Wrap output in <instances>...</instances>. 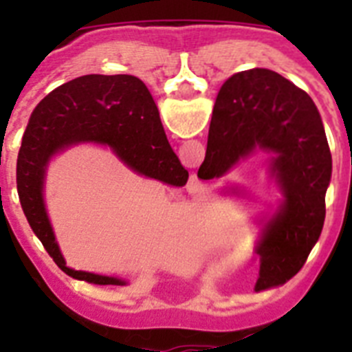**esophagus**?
<instances>
[{
  "label": "esophagus",
  "instance_id": "1",
  "mask_svg": "<svg viewBox=\"0 0 352 352\" xmlns=\"http://www.w3.org/2000/svg\"><path fill=\"white\" fill-rule=\"evenodd\" d=\"M199 190H201V185H199V182L192 179V183L188 185V192H194V194H197Z\"/></svg>",
  "mask_w": 352,
  "mask_h": 352
}]
</instances>
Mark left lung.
Wrapping results in <instances>:
<instances>
[{
  "mask_svg": "<svg viewBox=\"0 0 352 352\" xmlns=\"http://www.w3.org/2000/svg\"><path fill=\"white\" fill-rule=\"evenodd\" d=\"M259 151L270 155V176L282 192L256 248L261 256L256 291H264L285 284L303 268L324 226L331 179V153L316 104L268 68L239 72L223 82L197 176L222 178Z\"/></svg>",
  "mask_w": 352,
  "mask_h": 352,
  "instance_id": "8db88e82",
  "label": "left lung"
}]
</instances>
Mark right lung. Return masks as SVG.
<instances>
[{
  "instance_id": "right-lung-1",
  "label": "right lung",
  "mask_w": 352,
  "mask_h": 352,
  "mask_svg": "<svg viewBox=\"0 0 352 352\" xmlns=\"http://www.w3.org/2000/svg\"><path fill=\"white\" fill-rule=\"evenodd\" d=\"M80 142L107 146L130 169L167 185H185L188 170L170 148L153 96L138 77H77L49 93L31 114L17 157L19 201L31 229L72 278L96 285H125L116 276L68 268L56 243L43 203L45 173L56 153Z\"/></svg>"
}]
</instances>
